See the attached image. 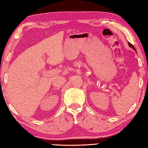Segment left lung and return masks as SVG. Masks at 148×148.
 <instances>
[{"instance_id":"1","label":"left lung","mask_w":148,"mask_h":148,"mask_svg":"<svg viewBox=\"0 0 148 148\" xmlns=\"http://www.w3.org/2000/svg\"><path fill=\"white\" fill-rule=\"evenodd\" d=\"M128 45H129L130 47H131V48H132L134 49H135V50H136V48H134V46L132 45V44L130 43V42H128Z\"/></svg>"}]
</instances>
